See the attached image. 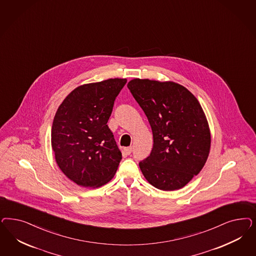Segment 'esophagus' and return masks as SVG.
<instances>
[{
	"mask_svg": "<svg viewBox=\"0 0 256 256\" xmlns=\"http://www.w3.org/2000/svg\"><path fill=\"white\" fill-rule=\"evenodd\" d=\"M124 150L126 154L129 156L132 152V147H126V148H124Z\"/></svg>",
	"mask_w": 256,
	"mask_h": 256,
	"instance_id": "1",
	"label": "esophagus"
}]
</instances>
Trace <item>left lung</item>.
Instances as JSON below:
<instances>
[{
    "mask_svg": "<svg viewBox=\"0 0 256 256\" xmlns=\"http://www.w3.org/2000/svg\"><path fill=\"white\" fill-rule=\"evenodd\" d=\"M127 86L154 136L150 156L140 163L142 174L158 190H180L198 175L209 156L211 134L202 108L177 82L136 78Z\"/></svg>",
    "mask_w": 256,
    "mask_h": 256,
    "instance_id": "8db88e82",
    "label": "left lung"
}]
</instances>
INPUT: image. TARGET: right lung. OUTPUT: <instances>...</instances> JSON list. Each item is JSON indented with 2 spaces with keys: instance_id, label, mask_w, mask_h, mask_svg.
Segmentation results:
<instances>
[{
  "instance_id": "obj_1",
  "label": "right lung",
  "mask_w": 256,
  "mask_h": 256,
  "mask_svg": "<svg viewBox=\"0 0 256 256\" xmlns=\"http://www.w3.org/2000/svg\"><path fill=\"white\" fill-rule=\"evenodd\" d=\"M126 79L84 84L59 106L52 127V148L59 168L84 188H99L110 181L122 152L108 128L116 97Z\"/></svg>"
}]
</instances>
